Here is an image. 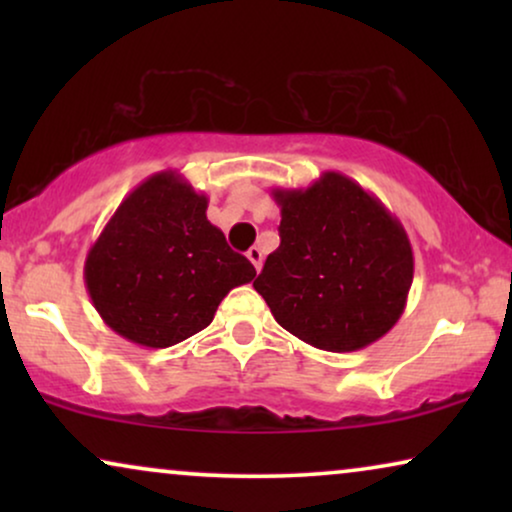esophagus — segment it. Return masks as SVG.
<instances>
[{
    "label": "esophagus",
    "mask_w": 512,
    "mask_h": 512,
    "mask_svg": "<svg viewBox=\"0 0 512 512\" xmlns=\"http://www.w3.org/2000/svg\"><path fill=\"white\" fill-rule=\"evenodd\" d=\"M247 258L251 263H254V268H256V272L261 270V263H263V251L258 249V247H251L249 251H247Z\"/></svg>",
    "instance_id": "1"
}]
</instances>
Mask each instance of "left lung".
I'll return each mask as SVG.
<instances>
[{
    "mask_svg": "<svg viewBox=\"0 0 512 512\" xmlns=\"http://www.w3.org/2000/svg\"><path fill=\"white\" fill-rule=\"evenodd\" d=\"M272 198L282 242L254 289L277 324L324 352H356L387 335L415 275L403 223L340 172L307 188H272Z\"/></svg>",
    "mask_w": 512,
    "mask_h": 512,
    "instance_id": "8db88e82",
    "label": "left lung"
}]
</instances>
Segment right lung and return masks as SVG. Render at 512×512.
Returning a JSON list of instances; mask_svg holds the SVG:
<instances>
[{
    "instance_id": "obj_1",
    "label": "right lung",
    "mask_w": 512,
    "mask_h": 512,
    "mask_svg": "<svg viewBox=\"0 0 512 512\" xmlns=\"http://www.w3.org/2000/svg\"><path fill=\"white\" fill-rule=\"evenodd\" d=\"M205 193L174 170L128 193L90 244L83 279L104 324L139 347L163 349L212 324L254 265L207 221Z\"/></svg>"
}]
</instances>
